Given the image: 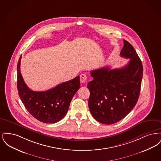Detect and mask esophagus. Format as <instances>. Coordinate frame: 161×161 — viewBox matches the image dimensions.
I'll return each instance as SVG.
<instances>
[{"mask_svg": "<svg viewBox=\"0 0 161 161\" xmlns=\"http://www.w3.org/2000/svg\"><path fill=\"white\" fill-rule=\"evenodd\" d=\"M80 81L81 83H84L87 81V77L85 74H82L80 75Z\"/></svg>", "mask_w": 161, "mask_h": 161, "instance_id": "34e87169", "label": "esophagus"}]
</instances>
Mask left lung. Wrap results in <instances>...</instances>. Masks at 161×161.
<instances>
[{"label": "left lung", "instance_id": "8db88e82", "mask_svg": "<svg viewBox=\"0 0 161 161\" xmlns=\"http://www.w3.org/2000/svg\"><path fill=\"white\" fill-rule=\"evenodd\" d=\"M120 55L130 58L127 64L119 69L106 66L92 70L93 80L87 86L91 113L95 119L104 124H115L128 115L140 93L142 64L134 47L125 40Z\"/></svg>", "mask_w": 161, "mask_h": 161}]
</instances>
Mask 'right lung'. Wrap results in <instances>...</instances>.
I'll return each mask as SVG.
<instances>
[{
    "label": "right lung",
    "mask_w": 161,
    "mask_h": 161,
    "mask_svg": "<svg viewBox=\"0 0 161 161\" xmlns=\"http://www.w3.org/2000/svg\"><path fill=\"white\" fill-rule=\"evenodd\" d=\"M22 55L17 63V86L20 98L26 110L38 121L53 124L62 119L68 112L70 101L80 87V76L46 91L36 92L25 84L20 72Z\"/></svg>",
    "instance_id": "right-lung-1"
}]
</instances>
